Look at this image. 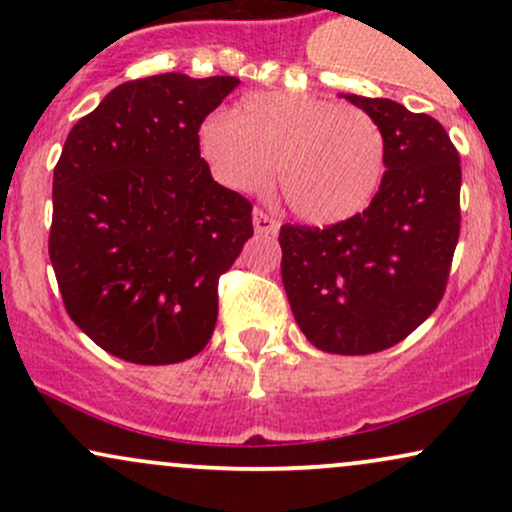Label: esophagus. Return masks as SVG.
Returning <instances> with one entry per match:
<instances>
[{
	"label": "esophagus",
	"instance_id": "obj_1",
	"mask_svg": "<svg viewBox=\"0 0 512 512\" xmlns=\"http://www.w3.org/2000/svg\"><path fill=\"white\" fill-rule=\"evenodd\" d=\"M252 226H255L257 233H264V236H276V233H279L281 223L276 221L272 214H267V211L255 209V211H252Z\"/></svg>",
	"mask_w": 512,
	"mask_h": 512
}]
</instances>
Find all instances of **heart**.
<instances>
[{
	"label": "heart",
	"instance_id": "obj_1",
	"mask_svg": "<svg viewBox=\"0 0 512 512\" xmlns=\"http://www.w3.org/2000/svg\"><path fill=\"white\" fill-rule=\"evenodd\" d=\"M214 178L260 192L274 175L293 214L339 223L370 207L387 168V142L373 115L305 91L252 93L236 113L214 110L197 132Z\"/></svg>",
	"mask_w": 512,
	"mask_h": 512
}]
</instances>
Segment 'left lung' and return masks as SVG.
Instances as JSON below:
<instances>
[{"instance_id": "8db88e82", "label": "left lung", "mask_w": 512, "mask_h": 512, "mask_svg": "<svg viewBox=\"0 0 512 512\" xmlns=\"http://www.w3.org/2000/svg\"><path fill=\"white\" fill-rule=\"evenodd\" d=\"M344 98L383 127V185L334 226H281V279L310 344L363 356L399 344L438 308L460 238L462 168L436 117L390 98Z\"/></svg>"}]
</instances>
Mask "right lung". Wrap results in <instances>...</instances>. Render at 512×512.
I'll use <instances>...</instances> for the list:
<instances>
[{"label": "right lung", "mask_w": 512, "mask_h": 512, "mask_svg": "<svg viewBox=\"0 0 512 512\" xmlns=\"http://www.w3.org/2000/svg\"><path fill=\"white\" fill-rule=\"evenodd\" d=\"M238 84L127 81L64 142L50 262L69 317L122 361H187L214 334L216 286L252 236V204L211 178L197 132Z\"/></svg>", "instance_id": "right-lung-1"}]
</instances>
